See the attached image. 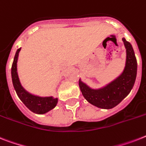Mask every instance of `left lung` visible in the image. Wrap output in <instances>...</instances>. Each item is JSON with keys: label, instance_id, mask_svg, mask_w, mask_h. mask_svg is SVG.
<instances>
[{"label": "left lung", "instance_id": "1", "mask_svg": "<svg viewBox=\"0 0 146 146\" xmlns=\"http://www.w3.org/2000/svg\"><path fill=\"white\" fill-rule=\"evenodd\" d=\"M126 48L125 66L120 75L99 88H92L79 79V85L85 100L101 109H112L119 104L128 95L135 83L137 61L132 45L122 39Z\"/></svg>", "mask_w": 146, "mask_h": 146}]
</instances>
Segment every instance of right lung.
Returning <instances> with one entry per match:
<instances>
[{"label": "right lung", "mask_w": 146, "mask_h": 146, "mask_svg": "<svg viewBox=\"0 0 146 146\" xmlns=\"http://www.w3.org/2000/svg\"><path fill=\"white\" fill-rule=\"evenodd\" d=\"M20 50L21 48H19L15 52L11 69L12 81L15 91L20 100L31 112L36 114H45L56 106L58 104V98H53L52 96L41 97L33 94L25 89L20 82L17 71V62Z\"/></svg>", "instance_id": "right-lung-1"}]
</instances>
